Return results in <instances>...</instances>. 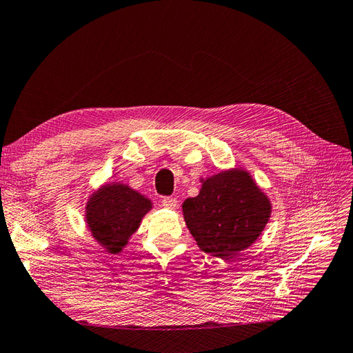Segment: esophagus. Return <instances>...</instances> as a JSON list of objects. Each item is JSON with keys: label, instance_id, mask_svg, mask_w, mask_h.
<instances>
[{"label": "esophagus", "instance_id": "obj_1", "mask_svg": "<svg viewBox=\"0 0 353 353\" xmlns=\"http://www.w3.org/2000/svg\"><path fill=\"white\" fill-rule=\"evenodd\" d=\"M162 205H163L166 209H175L176 205H178V200H176L175 197L166 196V197L162 199Z\"/></svg>", "mask_w": 353, "mask_h": 353}]
</instances>
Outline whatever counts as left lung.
I'll return each instance as SVG.
<instances>
[{"instance_id":"obj_1","label":"left lung","mask_w":353,"mask_h":353,"mask_svg":"<svg viewBox=\"0 0 353 353\" xmlns=\"http://www.w3.org/2000/svg\"><path fill=\"white\" fill-rule=\"evenodd\" d=\"M183 212L199 248L228 259L261 236L271 203L248 172L234 169L208 178L199 196L183 203Z\"/></svg>"}]
</instances>
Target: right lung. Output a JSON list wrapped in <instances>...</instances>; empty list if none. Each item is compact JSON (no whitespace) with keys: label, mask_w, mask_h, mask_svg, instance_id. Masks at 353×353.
<instances>
[{"label":"right lung","mask_w":353,"mask_h":353,"mask_svg":"<svg viewBox=\"0 0 353 353\" xmlns=\"http://www.w3.org/2000/svg\"><path fill=\"white\" fill-rule=\"evenodd\" d=\"M152 201L123 184H108L94 193L87 205V223L104 249L119 253L140 227Z\"/></svg>","instance_id":"1"}]
</instances>
